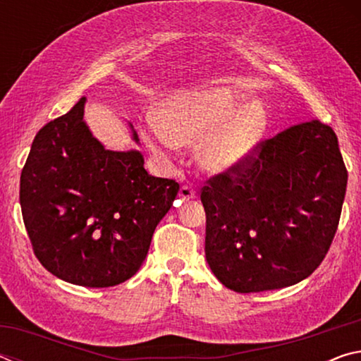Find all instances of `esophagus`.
<instances>
[{"mask_svg": "<svg viewBox=\"0 0 361 361\" xmlns=\"http://www.w3.org/2000/svg\"><path fill=\"white\" fill-rule=\"evenodd\" d=\"M180 199L181 200H189V199H194L195 197V189L192 188V186H189V185H185V186H181V189H180Z\"/></svg>", "mask_w": 361, "mask_h": 361, "instance_id": "esophagus-1", "label": "esophagus"}]
</instances>
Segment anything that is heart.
<instances>
[{
	"mask_svg": "<svg viewBox=\"0 0 361 361\" xmlns=\"http://www.w3.org/2000/svg\"><path fill=\"white\" fill-rule=\"evenodd\" d=\"M234 103L213 92L172 97L162 105L159 126L151 124L146 142L162 152L173 145L197 142V161L207 172L224 173L240 167L253 154L264 132L266 118L259 105L234 115Z\"/></svg>",
	"mask_w": 361,
	"mask_h": 361,
	"instance_id": "obj_1",
	"label": "heart"
}]
</instances>
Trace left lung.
<instances>
[{"label": "left lung", "mask_w": 361, "mask_h": 361, "mask_svg": "<svg viewBox=\"0 0 361 361\" xmlns=\"http://www.w3.org/2000/svg\"><path fill=\"white\" fill-rule=\"evenodd\" d=\"M345 189L347 169L328 124L312 119L259 140L240 167L200 189L212 272L237 293L301 282L331 247Z\"/></svg>", "instance_id": "8db88e82"}]
</instances>
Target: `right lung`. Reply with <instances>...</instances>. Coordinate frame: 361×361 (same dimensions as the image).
I'll list each match as a JSON object with an SVG mask.
<instances>
[{"label":"right lung","mask_w":361,"mask_h":361,"mask_svg":"<svg viewBox=\"0 0 361 361\" xmlns=\"http://www.w3.org/2000/svg\"><path fill=\"white\" fill-rule=\"evenodd\" d=\"M84 103L81 97L36 133L20 207L33 253L49 272L108 288L135 276L180 185L146 172L138 151L103 148L84 124Z\"/></svg>","instance_id":"right-lung-1"}]
</instances>
